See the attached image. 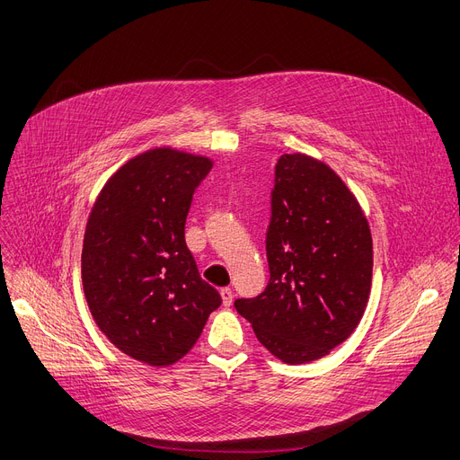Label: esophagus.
Wrapping results in <instances>:
<instances>
[{
  "mask_svg": "<svg viewBox=\"0 0 460 460\" xmlns=\"http://www.w3.org/2000/svg\"><path fill=\"white\" fill-rule=\"evenodd\" d=\"M220 296H222L224 306H231L233 305V289L231 288H222L220 289Z\"/></svg>",
  "mask_w": 460,
  "mask_h": 460,
  "instance_id": "34e87169",
  "label": "esophagus"
}]
</instances>
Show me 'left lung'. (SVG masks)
Here are the masks:
<instances>
[{"instance_id":"1","label":"left lung","mask_w":460,"mask_h":460,"mask_svg":"<svg viewBox=\"0 0 460 460\" xmlns=\"http://www.w3.org/2000/svg\"><path fill=\"white\" fill-rule=\"evenodd\" d=\"M266 255V289L236 299V312L284 363L326 356L361 321L372 282L367 218L330 166L305 154L280 155Z\"/></svg>"}]
</instances>
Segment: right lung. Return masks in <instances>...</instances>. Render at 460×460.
<instances>
[{
    "mask_svg": "<svg viewBox=\"0 0 460 460\" xmlns=\"http://www.w3.org/2000/svg\"><path fill=\"white\" fill-rule=\"evenodd\" d=\"M213 161L172 148L148 150L101 190L82 247L92 315L124 354L172 365L198 341L222 297L199 273L185 222Z\"/></svg>",
    "mask_w": 460,
    "mask_h": 460,
    "instance_id": "1",
    "label": "right lung"
}]
</instances>
